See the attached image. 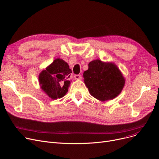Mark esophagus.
I'll return each instance as SVG.
<instances>
[{
	"mask_svg": "<svg viewBox=\"0 0 159 159\" xmlns=\"http://www.w3.org/2000/svg\"><path fill=\"white\" fill-rule=\"evenodd\" d=\"M81 78H82V77L80 75H75L74 76V79L75 80H80Z\"/></svg>",
	"mask_w": 159,
	"mask_h": 159,
	"instance_id": "34e87169",
	"label": "esophagus"
}]
</instances>
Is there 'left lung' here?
<instances>
[{
  "instance_id": "obj_1",
  "label": "left lung",
  "mask_w": 159,
  "mask_h": 159,
  "mask_svg": "<svg viewBox=\"0 0 159 159\" xmlns=\"http://www.w3.org/2000/svg\"><path fill=\"white\" fill-rule=\"evenodd\" d=\"M83 77L91 95L102 102L117 97L125 84V79L117 66L99 59L88 64Z\"/></svg>"
}]
</instances>
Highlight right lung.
<instances>
[{
  "instance_id": "obj_1",
  "label": "right lung",
  "mask_w": 159,
  "mask_h": 159,
  "mask_svg": "<svg viewBox=\"0 0 159 159\" xmlns=\"http://www.w3.org/2000/svg\"><path fill=\"white\" fill-rule=\"evenodd\" d=\"M71 73L68 64L57 58L39 75L41 89L53 100L63 97L68 92Z\"/></svg>"
}]
</instances>
